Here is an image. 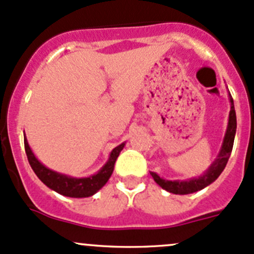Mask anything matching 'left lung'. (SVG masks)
<instances>
[{"label":"left lung","mask_w":254,"mask_h":254,"mask_svg":"<svg viewBox=\"0 0 254 254\" xmlns=\"http://www.w3.org/2000/svg\"><path fill=\"white\" fill-rule=\"evenodd\" d=\"M229 101L231 104V109H230L229 114V123H227V129L225 132L224 140H222L221 148L219 151V155L215 158L214 162L210 165L205 172L199 177H194V178L187 179V181H168V179L161 178L157 173L151 172L153 181L158 184L162 189L170 191L173 194H179V195H184V194L195 193V191L201 190L205 187L211 184L212 182L216 181L219 176L221 175L222 171L226 167V163L229 161L230 155H231L232 146H234L235 135H236V127H237V120H236V112H235L234 99H232L231 94L229 92Z\"/></svg>","instance_id":"left-lung-1"}]
</instances>
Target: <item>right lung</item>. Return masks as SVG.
I'll use <instances>...</instances> for the list:
<instances>
[{
  "mask_svg": "<svg viewBox=\"0 0 254 254\" xmlns=\"http://www.w3.org/2000/svg\"><path fill=\"white\" fill-rule=\"evenodd\" d=\"M125 142L120 143L119 146L114 147L112 150L111 155H109L108 161L106 165L96 173L89 177H82V178H76V177H71L67 175H63L56 171L50 170V168L45 167L33 153L32 148H30L29 143L27 141V137L24 135V147L25 153H27L28 161L37 175L38 178L49 187L51 190L56 191V193L61 194V195L70 196V198H88L96 194L104 184L108 182L111 178L113 170H114V163L117 161L118 156H119L120 151L124 148Z\"/></svg>",
  "mask_w": 254,
  "mask_h": 254,
  "instance_id": "right-lung-1",
  "label": "right lung"
}]
</instances>
